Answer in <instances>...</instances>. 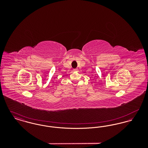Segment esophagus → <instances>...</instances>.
<instances>
[{"mask_svg": "<svg viewBox=\"0 0 148 148\" xmlns=\"http://www.w3.org/2000/svg\"><path fill=\"white\" fill-rule=\"evenodd\" d=\"M78 71V69H73V71Z\"/></svg>", "mask_w": 148, "mask_h": 148, "instance_id": "obj_1", "label": "esophagus"}]
</instances>
